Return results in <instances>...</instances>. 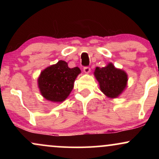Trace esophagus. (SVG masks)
<instances>
[{"instance_id":"obj_1","label":"esophagus","mask_w":159,"mask_h":159,"mask_svg":"<svg viewBox=\"0 0 159 159\" xmlns=\"http://www.w3.org/2000/svg\"><path fill=\"white\" fill-rule=\"evenodd\" d=\"M84 72L85 73H89V72H90V68L89 66L84 67Z\"/></svg>"}]
</instances>
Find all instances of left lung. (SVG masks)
<instances>
[{"instance_id":"obj_1","label":"left lung","mask_w":159,"mask_h":159,"mask_svg":"<svg viewBox=\"0 0 159 159\" xmlns=\"http://www.w3.org/2000/svg\"><path fill=\"white\" fill-rule=\"evenodd\" d=\"M94 75L99 83L100 90L110 98L117 97L126 87V73L121 69L115 68L112 63L103 68L96 67Z\"/></svg>"}]
</instances>
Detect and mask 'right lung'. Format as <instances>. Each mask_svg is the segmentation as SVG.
Segmentation results:
<instances>
[{
  "instance_id": "obj_1",
  "label": "right lung",
  "mask_w": 159,
  "mask_h": 159,
  "mask_svg": "<svg viewBox=\"0 0 159 159\" xmlns=\"http://www.w3.org/2000/svg\"><path fill=\"white\" fill-rule=\"evenodd\" d=\"M80 72L78 67L69 68L66 62L58 61L40 74L38 84L41 94L54 102L64 101L73 89L75 80Z\"/></svg>"
}]
</instances>
